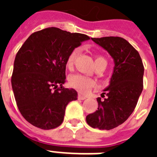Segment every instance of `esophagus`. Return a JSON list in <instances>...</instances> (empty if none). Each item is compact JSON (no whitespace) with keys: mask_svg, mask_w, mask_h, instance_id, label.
I'll return each instance as SVG.
<instances>
[{"mask_svg":"<svg viewBox=\"0 0 157 157\" xmlns=\"http://www.w3.org/2000/svg\"><path fill=\"white\" fill-rule=\"evenodd\" d=\"M78 99H79V100H82V101H83V100H85L86 98L85 96H83L82 94H78Z\"/></svg>","mask_w":157,"mask_h":157,"instance_id":"34e87169","label":"esophagus"}]
</instances>
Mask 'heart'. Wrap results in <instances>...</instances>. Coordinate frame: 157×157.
<instances>
[{
    "label": "heart",
    "instance_id": "b5f03b06",
    "mask_svg": "<svg viewBox=\"0 0 157 157\" xmlns=\"http://www.w3.org/2000/svg\"><path fill=\"white\" fill-rule=\"evenodd\" d=\"M79 51V48H75L74 50L71 52L70 55L67 57V68L71 70L73 67L75 58L77 57ZM101 63H107L105 58L101 56H98V55L95 56V66H98ZM69 84H70L71 86L76 89L79 92L86 93L87 91L90 90L91 87L95 85V82L91 78H89L81 75H73L69 78Z\"/></svg>",
    "mask_w": 157,
    "mask_h": 157
}]
</instances>
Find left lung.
<instances>
[{
    "mask_svg": "<svg viewBox=\"0 0 157 157\" xmlns=\"http://www.w3.org/2000/svg\"><path fill=\"white\" fill-rule=\"evenodd\" d=\"M109 52L114 61L109 86L97 99L98 109L86 116L93 128L112 130L123 123L132 114L143 90L144 66L141 56L130 43L120 37L91 38Z\"/></svg>",
    "mask_w": 157,
    "mask_h": 157,
    "instance_id": "8db88e82",
    "label": "left lung"
}]
</instances>
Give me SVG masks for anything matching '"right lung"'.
<instances>
[{
	"label": "right lung",
	"instance_id": "add662e5",
	"mask_svg": "<svg viewBox=\"0 0 157 157\" xmlns=\"http://www.w3.org/2000/svg\"><path fill=\"white\" fill-rule=\"evenodd\" d=\"M87 40L86 34L48 27L23 43L14 61L12 87L19 112L30 124L50 130L63 123L67 105L78 99L74 89L63 87L67 59Z\"/></svg>",
	"mask_w": 157,
	"mask_h": 157
}]
</instances>
